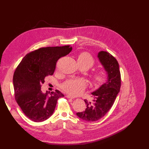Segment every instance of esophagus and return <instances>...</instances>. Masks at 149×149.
Instances as JSON below:
<instances>
[{"instance_id": "obj_1", "label": "esophagus", "mask_w": 149, "mask_h": 149, "mask_svg": "<svg viewBox=\"0 0 149 149\" xmlns=\"http://www.w3.org/2000/svg\"><path fill=\"white\" fill-rule=\"evenodd\" d=\"M66 97L67 98H68V99H74V97H72V96H71V95H66Z\"/></svg>"}]
</instances>
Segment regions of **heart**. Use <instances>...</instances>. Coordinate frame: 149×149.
<instances>
[{"instance_id": "obj_1", "label": "heart", "mask_w": 149, "mask_h": 149, "mask_svg": "<svg viewBox=\"0 0 149 149\" xmlns=\"http://www.w3.org/2000/svg\"><path fill=\"white\" fill-rule=\"evenodd\" d=\"M77 61L81 66L90 68L95 64V59L90 53L84 52L81 53L77 58ZM91 82L95 86H99L106 81V74L102 71L93 72L91 75ZM86 83L82 79H73L65 82L62 88L66 92L72 95H77L86 89Z\"/></svg>"}]
</instances>
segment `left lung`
Listing matches in <instances>:
<instances>
[{
    "label": "left lung",
    "mask_w": 149,
    "mask_h": 149,
    "mask_svg": "<svg viewBox=\"0 0 149 149\" xmlns=\"http://www.w3.org/2000/svg\"><path fill=\"white\" fill-rule=\"evenodd\" d=\"M98 58L107 74V81L99 89L91 93V102L85 99L86 108L76 115L82 120L95 122L100 119L113 105L121 86V75L119 65L115 57L106 51H100Z\"/></svg>",
    "instance_id": "left-lung-1"
}]
</instances>
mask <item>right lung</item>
<instances>
[{
    "label": "right lung",
    "mask_w": 149,
    "mask_h": 149,
    "mask_svg": "<svg viewBox=\"0 0 149 149\" xmlns=\"http://www.w3.org/2000/svg\"><path fill=\"white\" fill-rule=\"evenodd\" d=\"M70 45L42 47L24 57L13 75L15 100L27 117L35 122L45 121L54 111L57 100L64 97L56 90L43 93L45 78L52 75L58 60L72 51Z\"/></svg>",
    "instance_id": "right-lung-1"
}]
</instances>
